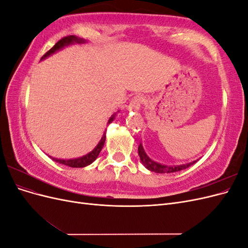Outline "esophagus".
<instances>
[{"label": "esophagus", "mask_w": 248, "mask_h": 248, "mask_svg": "<svg viewBox=\"0 0 248 248\" xmlns=\"http://www.w3.org/2000/svg\"><path fill=\"white\" fill-rule=\"evenodd\" d=\"M145 102V98L144 97H142L141 95H136L133 97V98L131 99V101H130V103H129V107H128V108L130 109V110H139L140 108V106L142 103Z\"/></svg>", "instance_id": "esophagus-1"}]
</instances>
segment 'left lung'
<instances>
[{
	"label": "left lung",
	"mask_w": 248,
	"mask_h": 248,
	"mask_svg": "<svg viewBox=\"0 0 248 248\" xmlns=\"http://www.w3.org/2000/svg\"><path fill=\"white\" fill-rule=\"evenodd\" d=\"M139 155H140V158L141 163L144 164V166L150 170L151 171L154 172H159V174H164V172H175V171H179V170H182L184 169H187L188 167H190L191 164H193L194 162L197 161H192L190 163H186V164H180V166H166V164H161L156 162L154 160H152L150 157L146 154L144 148H142L141 144H140L139 146Z\"/></svg>",
	"instance_id": "8db88e82"
}]
</instances>
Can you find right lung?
Instances as JSON below:
<instances>
[{"mask_svg": "<svg viewBox=\"0 0 248 248\" xmlns=\"http://www.w3.org/2000/svg\"><path fill=\"white\" fill-rule=\"evenodd\" d=\"M76 42H77V43H82V42H85V40H84V39H80V38H78V37L73 36V35H69V36L63 37L62 39H60V40L55 44L54 46H52L47 52H46V54H44V55L42 56L41 60H42V59H46V57H48V56L51 55V54H54V52H56V51L59 50V49H61L62 47H64V46H69V44H72V43H76ZM114 119H115V115H112V116L109 118L108 124H109L110 122L114 121ZM106 139H107V137H106V133H104L103 136H102V138H101V140H100V141L98 142V145H97V146L95 147V149L93 150V151L90 152L89 154H87V155H85V156L79 157V158L68 159V160L52 158V160H55V161H57V162H59V163H62V164H64V166L71 167V168H84V167H87V166H89V164H91V163L97 158V157H98V155H99V153H100V151H101V149L103 148L104 142H106Z\"/></svg>", "mask_w": 248, "mask_h": 248, "instance_id": "right-lung-1", "label": "right lung"}]
</instances>
